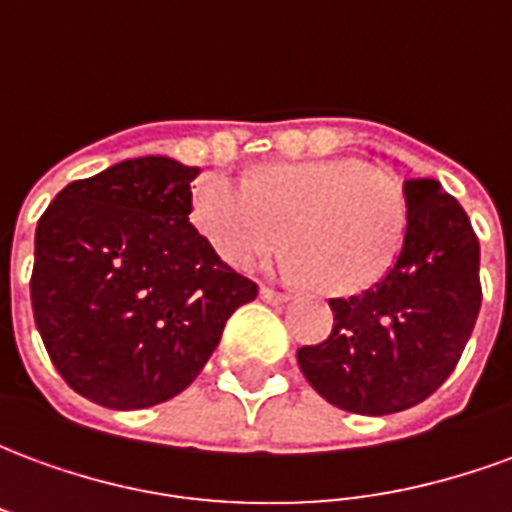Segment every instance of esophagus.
<instances>
[{
    "label": "esophagus",
    "instance_id": "1",
    "mask_svg": "<svg viewBox=\"0 0 512 512\" xmlns=\"http://www.w3.org/2000/svg\"><path fill=\"white\" fill-rule=\"evenodd\" d=\"M260 299L268 301V304H282V301H288L290 296L288 293H279V290L266 288V285H263V288H260Z\"/></svg>",
    "mask_w": 512,
    "mask_h": 512
}]
</instances>
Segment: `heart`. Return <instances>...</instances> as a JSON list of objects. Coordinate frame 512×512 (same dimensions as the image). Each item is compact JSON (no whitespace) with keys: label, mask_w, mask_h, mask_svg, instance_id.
Here are the masks:
<instances>
[{"label":"heart","mask_w":512,"mask_h":512,"mask_svg":"<svg viewBox=\"0 0 512 512\" xmlns=\"http://www.w3.org/2000/svg\"><path fill=\"white\" fill-rule=\"evenodd\" d=\"M191 219L235 268L255 266L285 244L290 274L329 296L373 288L395 266L406 238L400 180L354 158L266 164L249 183L222 172L197 180Z\"/></svg>","instance_id":"obj_1"}]
</instances>
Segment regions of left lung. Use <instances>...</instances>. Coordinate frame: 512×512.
<instances>
[{"label":"left lung","mask_w":512,"mask_h":512,"mask_svg":"<svg viewBox=\"0 0 512 512\" xmlns=\"http://www.w3.org/2000/svg\"><path fill=\"white\" fill-rule=\"evenodd\" d=\"M408 224L395 266L373 288L329 299L332 334L299 348V367L332 406L367 417L417 406L472 337L483 301L480 241L433 178L403 183Z\"/></svg>","instance_id":"obj_1"}]
</instances>
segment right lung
<instances>
[{"instance_id": "right-lung-1", "label": "right lung", "mask_w": 512, "mask_h": 512, "mask_svg": "<svg viewBox=\"0 0 512 512\" xmlns=\"http://www.w3.org/2000/svg\"><path fill=\"white\" fill-rule=\"evenodd\" d=\"M197 167L145 156L73 180L35 230L32 312L57 373L98 406L180 395L257 285L189 222Z\"/></svg>"}]
</instances>
